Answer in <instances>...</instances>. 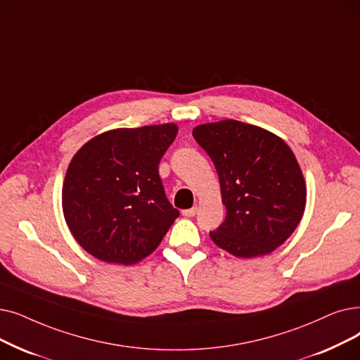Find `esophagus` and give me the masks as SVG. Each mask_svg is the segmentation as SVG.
Wrapping results in <instances>:
<instances>
[{"mask_svg": "<svg viewBox=\"0 0 360 360\" xmlns=\"http://www.w3.org/2000/svg\"><path fill=\"white\" fill-rule=\"evenodd\" d=\"M182 214L185 217H193L197 214V207H193V209H186V210H182Z\"/></svg>", "mask_w": 360, "mask_h": 360, "instance_id": "34e87169", "label": "esophagus"}]
</instances>
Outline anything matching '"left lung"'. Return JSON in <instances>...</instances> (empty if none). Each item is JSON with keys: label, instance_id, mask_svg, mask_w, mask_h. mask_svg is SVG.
<instances>
[{"label": "left lung", "instance_id": "obj_1", "mask_svg": "<svg viewBox=\"0 0 360 360\" xmlns=\"http://www.w3.org/2000/svg\"><path fill=\"white\" fill-rule=\"evenodd\" d=\"M193 136L212 159L225 221L210 232L228 253L250 259L283 244L300 224L306 184L291 148L275 134L233 119L198 124Z\"/></svg>", "mask_w": 360, "mask_h": 360}]
</instances>
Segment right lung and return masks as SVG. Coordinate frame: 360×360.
<instances>
[{
	"mask_svg": "<svg viewBox=\"0 0 360 360\" xmlns=\"http://www.w3.org/2000/svg\"><path fill=\"white\" fill-rule=\"evenodd\" d=\"M176 134L175 123L113 129L73 155L61 202L72 236L89 255L134 264L158 248L179 216L159 176Z\"/></svg>",
	"mask_w": 360,
	"mask_h": 360,
	"instance_id": "obj_1",
	"label": "right lung"
}]
</instances>
